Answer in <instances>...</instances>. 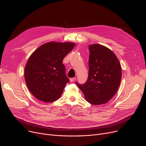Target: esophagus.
<instances>
[{"instance_id":"1","label":"esophagus","mask_w":146,"mask_h":146,"mask_svg":"<svg viewBox=\"0 0 146 146\" xmlns=\"http://www.w3.org/2000/svg\"><path fill=\"white\" fill-rule=\"evenodd\" d=\"M76 79V78H70V82H74Z\"/></svg>"}]
</instances>
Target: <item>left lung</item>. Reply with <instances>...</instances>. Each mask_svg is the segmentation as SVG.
Wrapping results in <instances>:
<instances>
[{
	"mask_svg": "<svg viewBox=\"0 0 146 146\" xmlns=\"http://www.w3.org/2000/svg\"><path fill=\"white\" fill-rule=\"evenodd\" d=\"M89 73L87 81L76 84L85 100L94 105L106 103L116 94L122 78L121 66L110 49L93 44L89 46Z\"/></svg>",
	"mask_w": 146,
	"mask_h": 146,
	"instance_id": "8db88e82",
	"label": "left lung"
}]
</instances>
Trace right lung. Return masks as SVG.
<instances>
[{
  "mask_svg": "<svg viewBox=\"0 0 146 146\" xmlns=\"http://www.w3.org/2000/svg\"><path fill=\"white\" fill-rule=\"evenodd\" d=\"M74 45L72 42H50L31 55L25 67L24 77L29 91L37 99L51 103L60 98L69 82L62 60Z\"/></svg>",
  "mask_w": 146,
  "mask_h": 146,
  "instance_id": "obj_1",
  "label": "right lung"
}]
</instances>
